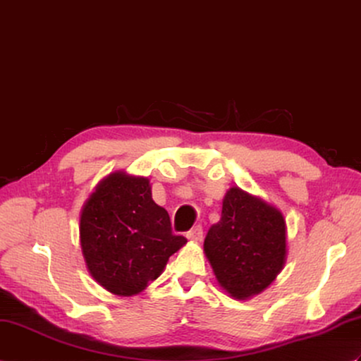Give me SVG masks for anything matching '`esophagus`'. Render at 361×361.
I'll use <instances>...</instances> for the list:
<instances>
[{"mask_svg":"<svg viewBox=\"0 0 361 361\" xmlns=\"http://www.w3.org/2000/svg\"><path fill=\"white\" fill-rule=\"evenodd\" d=\"M188 240L190 241H201V238H203V229H201V226H195V228H192L188 233H186Z\"/></svg>","mask_w":361,"mask_h":361,"instance_id":"34e87169","label":"esophagus"}]
</instances>
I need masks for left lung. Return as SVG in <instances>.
I'll list each match as a JSON object with an SVG mask.
<instances>
[{
	"label": "left lung",
	"instance_id": "1",
	"mask_svg": "<svg viewBox=\"0 0 361 361\" xmlns=\"http://www.w3.org/2000/svg\"><path fill=\"white\" fill-rule=\"evenodd\" d=\"M204 255L216 283L235 300L269 288L288 258V226L279 207L237 186L223 198L220 221L209 229Z\"/></svg>",
	"mask_w": 361,
	"mask_h": 361
}]
</instances>
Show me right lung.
Here are the masks:
<instances>
[{"label":"right lung","instance_id":"obj_1","mask_svg":"<svg viewBox=\"0 0 361 361\" xmlns=\"http://www.w3.org/2000/svg\"><path fill=\"white\" fill-rule=\"evenodd\" d=\"M147 177L115 171L97 184L80 214V245L92 279L118 297L145 290L188 240L152 200Z\"/></svg>","mask_w":361,"mask_h":361}]
</instances>
